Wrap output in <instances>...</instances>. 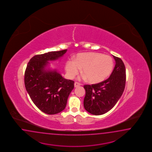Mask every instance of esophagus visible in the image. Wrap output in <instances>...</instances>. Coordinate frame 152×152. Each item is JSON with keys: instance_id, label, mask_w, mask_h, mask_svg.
<instances>
[{"instance_id": "34e87169", "label": "esophagus", "mask_w": 152, "mask_h": 152, "mask_svg": "<svg viewBox=\"0 0 152 152\" xmlns=\"http://www.w3.org/2000/svg\"><path fill=\"white\" fill-rule=\"evenodd\" d=\"M80 83H77V82H75V87H77L80 86Z\"/></svg>"}]
</instances>
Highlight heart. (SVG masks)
I'll return each mask as SVG.
<instances>
[{"instance_id":"1","label":"heart","mask_w":152,"mask_h":152,"mask_svg":"<svg viewBox=\"0 0 152 152\" xmlns=\"http://www.w3.org/2000/svg\"><path fill=\"white\" fill-rule=\"evenodd\" d=\"M113 67V59L110 56L97 52H85L77 54L75 60H67L65 69L69 79L74 78L82 69L84 74L83 79H88L90 83H98L110 75Z\"/></svg>"}]
</instances>
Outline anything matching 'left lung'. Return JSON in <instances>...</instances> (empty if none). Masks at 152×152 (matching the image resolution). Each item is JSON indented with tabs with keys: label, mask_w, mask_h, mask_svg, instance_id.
Masks as SVG:
<instances>
[{
	"label": "left lung",
	"mask_w": 152,
	"mask_h": 152,
	"mask_svg": "<svg viewBox=\"0 0 152 152\" xmlns=\"http://www.w3.org/2000/svg\"><path fill=\"white\" fill-rule=\"evenodd\" d=\"M113 57L116 64L110 77L98 83L83 86L86 91L83 106L88 112L93 115H102L110 110L125 89V65L120 58Z\"/></svg>",
	"instance_id": "8db88e82"
}]
</instances>
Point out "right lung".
<instances>
[{"mask_svg":"<svg viewBox=\"0 0 152 152\" xmlns=\"http://www.w3.org/2000/svg\"><path fill=\"white\" fill-rule=\"evenodd\" d=\"M67 50L36 55L27 64L25 72V88L33 103L48 114H56L65 108L74 81L66 79L57 70L46 67L49 61L63 57Z\"/></svg>","mask_w":152,"mask_h":152,"instance_id":"add662e5","label":"right lung"}]
</instances>
